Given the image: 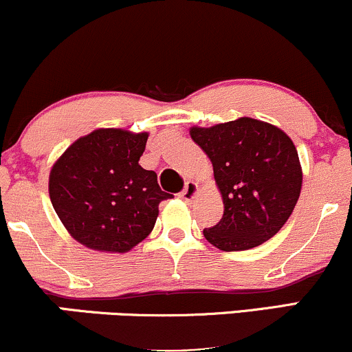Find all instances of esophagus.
Masks as SVG:
<instances>
[{"label": "esophagus", "instance_id": "esophagus-1", "mask_svg": "<svg viewBox=\"0 0 352 352\" xmlns=\"http://www.w3.org/2000/svg\"><path fill=\"white\" fill-rule=\"evenodd\" d=\"M197 193H199V185L195 182H187L185 188L180 192V199L185 201H192L197 197Z\"/></svg>", "mask_w": 352, "mask_h": 352}]
</instances>
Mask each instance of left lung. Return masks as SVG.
Segmentation results:
<instances>
[{"instance_id": "8db88e82", "label": "left lung", "mask_w": 352, "mask_h": 352, "mask_svg": "<svg viewBox=\"0 0 352 352\" xmlns=\"http://www.w3.org/2000/svg\"><path fill=\"white\" fill-rule=\"evenodd\" d=\"M190 137L213 165L223 217L204 236L223 252L265 243L288 221L302 185L293 140L276 125L240 117L212 127H192Z\"/></svg>"}]
</instances>
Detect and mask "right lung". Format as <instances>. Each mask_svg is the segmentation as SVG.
<instances>
[{
  "mask_svg": "<svg viewBox=\"0 0 352 352\" xmlns=\"http://www.w3.org/2000/svg\"><path fill=\"white\" fill-rule=\"evenodd\" d=\"M147 132L96 129L56 160L50 199L59 220L80 245L125 253L153 230L159 204L170 199L157 173L139 165Z\"/></svg>",
  "mask_w": 352,
  "mask_h": 352,
  "instance_id": "right-lung-1",
  "label": "right lung"
}]
</instances>
